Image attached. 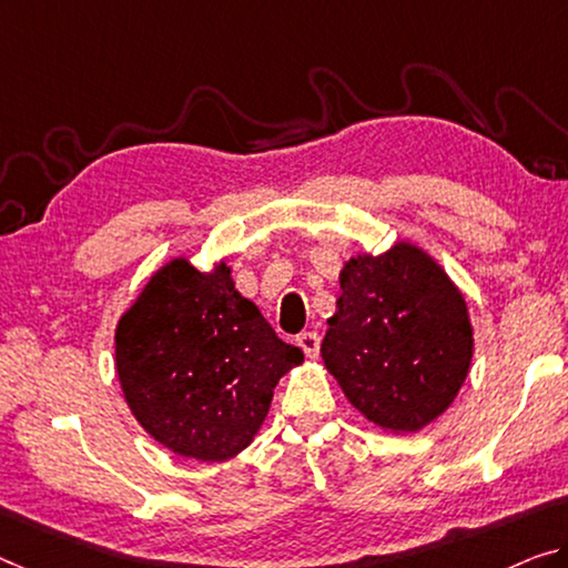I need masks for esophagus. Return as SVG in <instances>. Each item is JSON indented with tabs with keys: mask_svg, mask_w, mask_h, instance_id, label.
Segmentation results:
<instances>
[{
	"mask_svg": "<svg viewBox=\"0 0 568 568\" xmlns=\"http://www.w3.org/2000/svg\"><path fill=\"white\" fill-rule=\"evenodd\" d=\"M296 343H300V347L307 357L320 355V335L317 333H302L300 337H296Z\"/></svg>",
	"mask_w": 568,
	"mask_h": 568,
	"instance_id": "1",
	"label": "esophagus"
}]
</instances>
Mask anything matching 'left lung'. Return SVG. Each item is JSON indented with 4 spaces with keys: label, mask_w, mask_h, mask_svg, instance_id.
<instances>
[{
    "label": "left lung",
    "mask_w": 568,
    "mask_h": 568,
    "mask_svg": "<svg viewBox=\"0 0 568 568\" xmlns=\"http://www.w3.org/2000/svg\"><path fill=\"white\" fill-rule=\"evenodd\" d=\"M322 361L373 424L412 434L449 408L473 361L467 304L434 261L398 243L339 274Z\"/></svg>",
    "instance_id": "8db88e82"
}]
</instances>
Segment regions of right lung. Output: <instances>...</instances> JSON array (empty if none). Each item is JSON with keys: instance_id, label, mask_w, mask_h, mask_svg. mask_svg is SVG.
<instances>
[{"instance_id": "add662e5", "label": "right lung", "mask_w": 568, "mask_h": 568, "mask_svg": "<svg viewBox=\"0 0 568 568\" xmlns=\"http://www.w3.org/2000/svg\"><path fill=\"white\" fill-rule=\"evenodd\" d=\"M231 268H160L116 327V371L136 422L182 457L223 462L264 424L278 378L300 365Z\"/></svg>"}]
</instances>
